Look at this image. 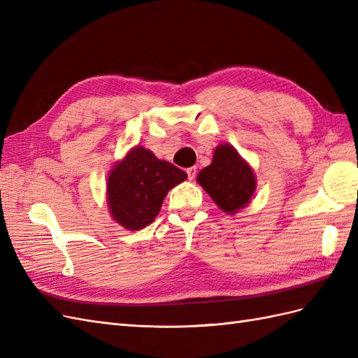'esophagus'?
Here are the masks:
<instances>
[{
    "mask_svg": "<svg viewBox=\"0 0 358 358\" xmlns=\"http://www.w3.org/2000/svg\"><path fill=\"white\" fill-rule=\"evenodd\" d=\"M187 173H188V179L192 180L194 178H196V175H197V169L196 167H189V169H187Z\"/></svg>",
    "mask_w": 358,
    "mask_h": 358,
    "instance_id": "obj_1",
    "label": "esophagus"
}]
</instances>
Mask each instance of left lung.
Instances as JSON below:
<instances>
[{
	"label": "left lung",
	"instance_id": "8db88e82",
	"mask_svg": "<svg viewBox=\"0 0 358 358\" xmlns=\"http://www.w3.org/2000/svg\"><path fill=\"white\" fill-rule=\"evenodd\" d=\"M197 180L212 200L229 213L242 209L255 191L252 169L230 145L215 149L212 164L199 173Z\"/></svg>",
	"mask_w": 358,
	"mask_h": 358
}]
</instances>
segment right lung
Returning a JSON list of instances; mask_svg holds the SVG:
<instances>
[{"label": "right lung", "instance_id": "right-lung-1", "mask_svg": "<svg viewBox=\"0 0 358 358\" xmlns=\"http://www.w3.org/2000/svg\"><path fill=\"white\" fill-rule=\"evenodd\" d=\"M187 173L150 150L137 146L116 164L107 180V203L115 221L127 230L154 222L167 192L185 180Z\"/></svg>", "mask_w": 358, "mask_h": 358}]
</instances>
